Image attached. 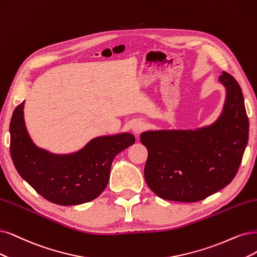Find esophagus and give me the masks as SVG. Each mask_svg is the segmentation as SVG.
<instances>
[{
	"label": "esophagus",
	"instance_id": "1",
	"mask_svg": "<svg viewBox=\"0 0 257 257\" xmlns=\"http://www.w3.org/2000/svg\"><path fill=\"white\" fill-rule=\"evenodd\" d=\"M145 128H146V123L141 119H138L134 123H132V131H134L135 134L138 136L141 134L142 131H144Z\"/></svg>",
	"mask_w": 257,
	"mask_h": 257
}]
</instances>
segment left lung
<instances>
[{"mask_svg":"<svg viewBox=\"0 0 257 257\" xmlns=\"http://www.w3.org/2000/svg\"><path fill=\"white\" fill-rule=\"evenodd\" d=\"M225 99L218 118L197 129L142 132L148 150L144 176L149 188L169 201L196 202L220 191L237 174L249 139L240 85L223 72Z\"/></svg>","mask_w":257,"mask_h":257,"instance_id":"left-lung-1","label":"left lung"}]
</instances>
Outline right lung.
Here are the masks:
<instances>
[{
    "instance_id": "right-lung-1",
    "label": "right lung",
    "mask_w": 257,
    "mask_h": 257,
    "mask_svg": "<svg viewBox=\"0 0 257 257\" xmlns=\"http://www.w3.org/2000/svg\"><path fill=\"white\" fill-rule=\"evenodd\" d=\"M24 102L15 109L11 156L17 172L46 200L59 205H78L97 198L109 182L113 159L135 144L129 132L92 139L81 149L58 155L38 147L24 121Z\"/></svg>"
}]
</instances>
